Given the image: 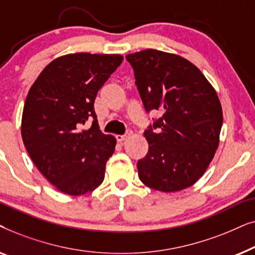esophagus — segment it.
Returning a JSON list of instances; mask_svg holds the SVG:
<instances>
[{
    "label": "esophagus",
    "instance_id": "obj_1",
    "mask_svg": "<svg viewBox=\"0 0 255 255\" xmlns=\"http://www.w3.org/2000/svg\"><path fill=\"white\" fill-rule=\"evenodd\" d=\"M132 133H133V132H132V130H130V128H128V130H127V132H125V134H117L116 135L117 141L123 142L124 140H127L128 138H130L131 135H132Z\"/></svg>",
    "mask_w": 255,
    "mask_h": 255
}]
</instances>
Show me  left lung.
I'll use <instances>...</instances> for the list:
<instances>
[{
    "mask_svg": "<svg viewBox=\"0 0 255 255\" xmlns=\"http://www.w3.org/2000/svg\"><path fill=\"white\" fill-rule=\"evenodd\" d=\"M146 113L161 117L145 130L148 152L137 163L139 179L173 193L193 186L219 144L223 111L217 93L196 66L158 50L128 54Z\"/></svg>",
    "mask_w": 255,
    "mask_h": 255,
    "instance_id": "8db88e82",
    "label": "left lung"
}]
</instances>
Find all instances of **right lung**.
Wrapping results in <instances>:
<instances>
[{"label": "right lung", "instance_id": "add662e5", "mask_svg": "<svg viewBox=\"0 0 255 255\" xmlns=\"http://www.w3.org/2000/svg\"><path fill=\"white\" fill-rule=\"evenodd\" d=\"M122 61L120 54L64 55L50 62L29 90L23 142L40 173L62 193L78 196L103 182L116 139L101 132L94 102ZM88 119L92 127L81 130Z\"/></svg>", "mask_w": 255, "mask_h": 255}]
</instances>
